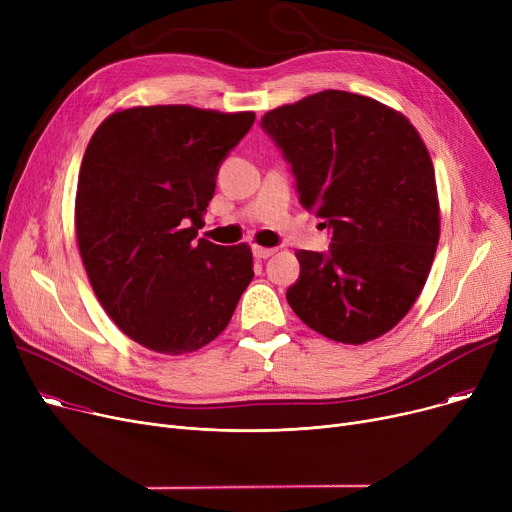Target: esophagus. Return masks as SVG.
Listing matches in <instances>:
<instances>
[{"mask_svg": "<svg viewBox=\"0 0 512 512\" xmlns=\"http://www.w3.org/2000/svg\"><path fill=\"white\" fill-rule=\"evenodd\" d=\"M274 253H276V249H270V247H259V245L253 247V255L257 259H267V257H272Z\"/></svg>", "mask_w": 512, "mask_h": 512, "instance_id": "obj_1", "label": "esophagus"}]
</instances>
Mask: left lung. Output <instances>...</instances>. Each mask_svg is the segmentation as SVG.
<instances>
[{
	"label": "left lung",
	"mask_w": 512,
	"mask_h": 512,
	"mask_svg": "<svg viewBox=\"0 0 512 512\" xmlns=\"http://www.w3.org/2000/svg\"><path fill=\"white\" fill-rule=\"evenodd\" d=\"M261 126L292 166L301 205L332 230L330 253H297L288 305L336 342L384 336L417 301L440 240L434 164L417 128L334 89L276 107Z\"/></svg>",
	"instance_id": "1"
}]
</instances>
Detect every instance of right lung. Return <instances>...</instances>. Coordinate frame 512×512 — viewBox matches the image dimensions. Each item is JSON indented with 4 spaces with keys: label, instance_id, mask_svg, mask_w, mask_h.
I'll list each match as a JSON object with an SVG mask.
<instances>
[{
    "label": "right lung",
    "instance_id": "obj_1",
    "mask_svg": "<svg viewBox=\"0 0 512 512\" xmlns=\"http://www.w3.org/2000/svg\"><path fill=\"white\" fill-rule=\"evenodd\" d=\"M253 122V112L139 105L107 116L89 141L78 251L105 313L153 353H195L218 338L255 276L247 242L195 240L220 164Z\"/></svg>",
    "mask_w": 512,
    "mask_h": 512
}]
</instances>
